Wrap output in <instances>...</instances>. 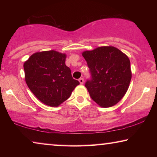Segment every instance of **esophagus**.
Listing matches in <instances>:
<instances>
[{
    "mask_svg": "<svg viewBox=\"0 0 157 157\" xmlns=\"http://www.w3.org/2000/svg\"><path fill=\"white\" fill-rule=\"evenodd\" d=\"M79 83H80V84H84V78H79Z\"/></svg>",
    "mask_w": 157,
    "mask_h": 157,
    "instance_id": "1",
    "label": "esophagus"
}]
</instances>
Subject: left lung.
I'll return each instance as SVG.
<instances>
[{
    "label": "left lung",
    "mask_w": 157,
    "mask_h": 157,
    "mask_svg": "<svg viewBox=\"0 0 157 157\" xmlns=\"http://www.w3.org/2000/svg\"><path fill=\"white\" fill-rule=\"evenodd\" d=\"M92 78L85 86L101 107L116 105L125 95L132 79L129 57L113 46H101L82 53Z\"/></svg>",
    "instance_id": "8db88e82"
}]
</instances>
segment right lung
Returning <instances> with one entry per match:
<instances>
[{
  "label": "right lung",
  "mask_w": 157,
  "mask_h": 157,
  "mask_svg": "<svg viewBox=\"0 0 157 157\" xmlns=\"http://www.w3.org/2000/svg\"><path fill=\"white\" fill-rule=\"evenodd\" d=\"M66 55L55 50L37 52L25 61V79L30 91L46 105L57 107L79 84L66 65Z\"/></svg>",
  "instance_id": "1"
}]
</instances>
